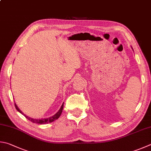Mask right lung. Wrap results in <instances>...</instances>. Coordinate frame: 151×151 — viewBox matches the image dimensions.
<instances>
[{
  "mask_svg": "<svg viewBox=\"0 0 151 151\" xmlns=\"http://www.w3.org/2000/svg\"><path fill=\"white\" fill-rule=\"evenodd\" d=\"M15 107L16 110L18 111L19 112H20L22 114L24 115L25 118L28 120H30L31 122H33V123H35V124H49V123H51V122H54L56 120H57V119L60 117V116L61 115L62 112V110H63V107H64V103L62 104V106L60 107V109L58 111L57 113H56L55 115L52 116H50V117H49L47 118H42V119H34V118H31L29 116H27L25 114H24V113H23L22 111L19 109V108L17 106L16 104L15 103Z\"/></svg>",
  "mask_w": 151,
  "mask_h": 151,
  "instance_id": "obj_1",
  "label": "right lung"
}]
</instances>
